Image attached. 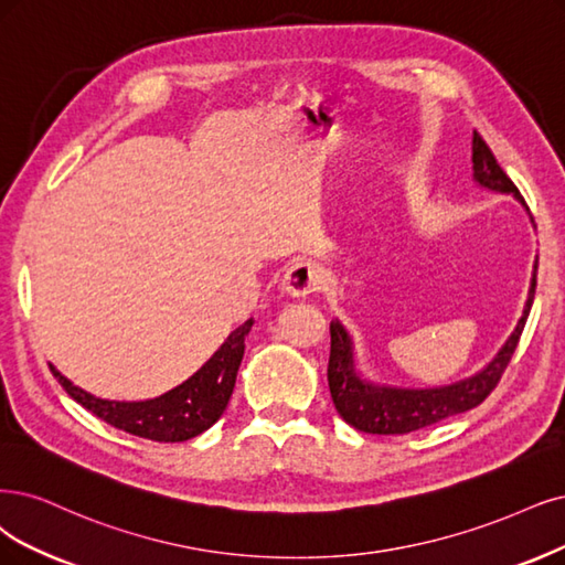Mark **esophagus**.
Wrapping results in <instances>:
<instances>
[{
  "label": "esophagus",
  "mask_w": 565,
  "mask_h": 565,
  "mask_svg": "<svg viewBox=\"0 0 565 565\" xmlns=\"http://www.w3.org/2000/svg\"><path fill=\"white\" fill-rule=\"evenodd\" d=\"M321 286V269L317 263L300 260L286 269L281 279V290L290 298H307L319 290Z\"/></svg>",
  "instance_id": "obj_1"
}]
</instances>
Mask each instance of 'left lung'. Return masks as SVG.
<instances>
[{
    "label": "left lung",
    "mask_w": 565,
    "mask_h": 565,
    "mask_svg": "<svg viewBox=\"0 0 565 565\" xmlns=\"http://www.w3.org/2000/svg\"><path fill=\"white\" fill-rule=\"evenodd\" d=\"M472 177L475 183L495 193L514 195L521 204L526 206L521 198L519 188L512 179L503 172L498 164L495 156L487 146V141L472 135ZM529 209V206H526ZM535 271L537 260L533 265V277L529 298L524 305V315L516 321V328L508 342L500 347L493 361L475 372L472 377L461 380L449 386L437 388H401V386H386L363 380L353 361V342L349 338L347 328L335 319L330 323V361H328V386L332 403L340 412L342 419L356 430L372 433V435H405L412 430H419L433 426L443 419H449L454 414L468 412L482 403L487 395L495 388V384L503 377V372L516 349L521 338V330L526 326L529 311L535 298Z\"/></svg>",
    "instance_id": "1"
}]
</instances>
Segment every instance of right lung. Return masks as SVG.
<instances>
[{"label": "right lung", "instance_id": "obj_1", "mask_svg": "<svg viewBox=\"0 0 565 565\" xmlns=\"http://www.w3.org/2000/svg\"><path fill=\"white\" fill-rule=\"evenodd\" d=\"M250 326H254V319L235 328L214 356L191 380L151 401L118 403L95 398L88 391L74 386L53 365L51 372L78 405L99 416L109 426L153 443H185L206 428H212L225 412L235 388L237 370L244 356V340Z\"/></svg>", "mask_w": 565, "mask_h": 565}]
</instances>
